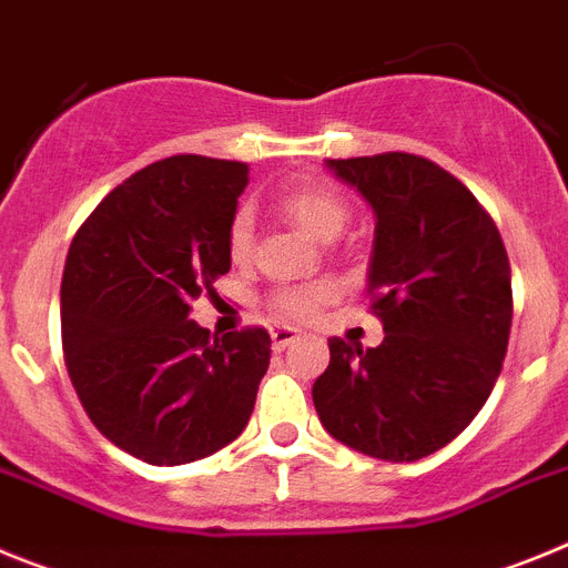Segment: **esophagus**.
Wrapping results in <instances>:
<instances>
[{"label": "esophagus", "instance_id": "obj_1", "mask_svg": "<svg viewBox=\"0 0 568 568\" xmlns=\"http://www.w3.org/2000/svg\"><path fill=\"white\" fill-rule=\"evenodd\" d=\"M270 335H273V346H275V349H284V346H290L295 338H298V329H293V327H273V329H270Z\"/></svg>", "mask_w": 568, "mask_h": 568}]
</instances>
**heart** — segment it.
Instances as JSON below:
<instances>
[{
    "label": "heart",
    "mask_w": 568,
    "mask_h": 568,
    "mask_svg": "<svg viewBox=\"0 0 568 568\" xmlns=\"http://www.w3.org/2000/svg\"><path fill=\"white\" fill-rule=\"evenodd\" d=\"M275 204L290 222L318 241H333L349 222V204L327 182H295L275 195ZM255 222L247 207H239L227 224V255L233 264H244L253 255ZM333 290L327 284H284L270 293L267 304L275 315L290 321L310 318L327 304Z\"/></svg>",
    "instance_id": "1"
}]
</instances>
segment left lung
I'll use <instances>...</instances> for the list:
<instances>
[{"instance_id": "obj_1", "label": "left lung", "mask_w": 568, "mask_h": 568, "mask_svg": "<svg viewBox=\"0 0 568 568\" xmlns=\"http://www.w3.org/2000/svg\"><path fill=\"white\" fill-rule=\"evenodd\" d=\"M375 210L369 313L378 346L329 338L315 413L341 444L384 460L438 453L480 413L504 366L511 270L484 204L415 153L329 159Z\"/></svg>"}]
</instances>
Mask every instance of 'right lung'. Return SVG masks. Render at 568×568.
I'll return each instance as SVG.
<instances>
[{"instance_id": "right-lung-1", "label": "right lung", "mask_w": 568, "mask_h": 568, "mask_svg": "<svg viewBox=\"0 0 568 568\" xmlns=\"http://www.w3.org/2000/svg\"><path fill=\"white\" fill-rule=\"evenodd\" d=\"M244 162L170 155L110 190L70 241L62 349L99 433L153 466L207 458L247 426L270 333L224 338L190 321L230 270L227 224Z\"/></svg>"}]
</instances>
